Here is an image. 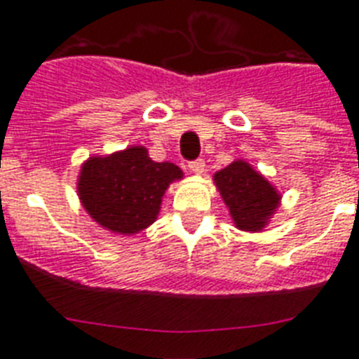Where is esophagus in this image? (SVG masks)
Instances as JSON below:
<instances>
[{
    "label": "esophagus",
    "mask_w": 359,
    "mask_h": 359,
    "mask_svg": "<svg viewBox=\"0 0 359 359\" xmlns=\"http://www.w3.org/2000/svg\"><path fill=\"white\" fill-rule=\"evenodd\" d=\"M189 170L193 172V174H203V170H205V163L202 161V159H196V161H191L189 163Z\"/></svg>",
    "instance_id": "34e87169"
}]
</instances>
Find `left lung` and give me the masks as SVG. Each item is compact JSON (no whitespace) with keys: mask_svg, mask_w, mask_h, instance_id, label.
I'll use <instances>...</instances> for the list:
<instances>
[{"mask_svg":"<svg viewBox=\"0 0 359 359\" xmlns=\"http://www.w3.org/2000/svg\"><path fill=\"white\" fill-rule=\"evenodd\" d=\"M213 180L239 229L259 231L280 205L276 189L246 161H233L217 172Z\"/></svg>","mask_w":359,"mask_h":359,"instance_id":"1","label":"left lung"}]
</instances>
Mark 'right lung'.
<instances>
[{
	"label": "right lung",
	"instance_id": "1",
	"mask_svg": "<svg viewBox=\"0 0 359 359\" xmlns=\"http://www.w3.org/2000/svg\"><path fill=\"white\" fill-rule=\"evenodd\" d=\"M183 172L174 163H156L144 146H131L81 166L77 193L83 208L102 228L120 235L139 233L156 222L163 194Z\"/></svg>",
	"mask_w": 359,
	"mask_h": 359
}]
</instances>
